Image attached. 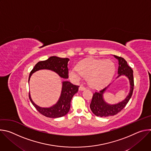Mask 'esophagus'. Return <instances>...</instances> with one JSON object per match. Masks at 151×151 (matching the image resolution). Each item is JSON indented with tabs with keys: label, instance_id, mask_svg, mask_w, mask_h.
<instances>
[{
	"label": "esophagus",
	"instance_id": "1",
	"mask_svg": "<svg viewBox=\"0 0 151 151\" xmlns=\"http://www.w3.org/2000/svg\"><path fill=\"white\" fill-rule=\"evenodd\" d=\"M85 89H86L85 87H84L83 86L81 85L80 87H79V91H83V90H85Z\"/></svg>",
	"mask_w": 151,
	"mask_h": 151
}]
</instances>
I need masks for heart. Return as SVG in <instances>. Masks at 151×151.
I'll return each mask as SVG.
<instances>
[{"mask_svg":"<svg viewBox=\"0 0 151 151\" xmlns=\"http://www.w3.org/2000/svg\"><path fill=\"white\" fill-rule=\"evenodd\" d=\"M114 71V63L111 60L87 58L81 61L78 67L70 69L69 76L76 81H79L83 76L87 78L91 87L98 88L111 81Z\"/></svg>","mask_w":151,"mask_h":151,"instance_id":"obj_1","label":"heart"}]
</instances>
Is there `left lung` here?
Returning a JSON list of instances; mask_svg holds the SVG:
<instances>
[{
    "label": "left lung",
    "instance_id": "obj_1",
    "mask_svg": "<svg viewBox=\"0 0 151 151\" xmlns=\"http://www.w3.org/2000/svg\"><path fill=\"white\" fill-rule=\"evenodd\" d=\"M118 60V76L116 78L121 76H125L128 78L130 82V91L126 98L116 104H111L106 103L103 99V94L107 88L109 87V84L107 87L99 91H96L93 94L92 100L90 104V109L93 113L97 116H113L121 112L130 100L133 94L134 89V78L133 71L132 69L127 64V62L124 58L114 55Z\"/></svg>",
    "mask_w": 151,
    "mask_h": 151
}]
</instances>
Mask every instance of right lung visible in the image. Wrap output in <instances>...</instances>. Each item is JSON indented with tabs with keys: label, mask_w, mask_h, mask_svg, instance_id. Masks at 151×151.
<instances>
[{
	"label": "right lung",
	"mask_w": 151,
	"mask_h": 151,
	"mask_svg": "<svg viewBox=\"0 0 151 151\" xmlns=\"http://www.w3.org/2000/svg\"><path fill=\"white\" fill-rule=\"evenodd\" d=\"M69 59L68 58H60L56 56H52L47 60L38 62L31 71L29 82L32 75L36 71L42 69H47L57 73L61 78L68 79V64ZM79 86L72 84L69 81L62 82V89L61 95L58 101L50 107H41L36 104L32 100L30 94L29 99L35 108L42 115L48 118H56L66 115L69 111L70 107V101L78 91Z\"/></svg>",
	"instance_id": "add662e5"
}]
</instances>
